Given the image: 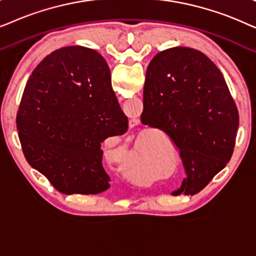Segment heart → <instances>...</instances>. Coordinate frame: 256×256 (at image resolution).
<instances>
[{
	"label": "heart",
	"instance_id": "b5f03b06",
	"mask_svg": "<svg viewBox=\"0 0 256 256\" xmlns=\"http://www.w3.org/2000/svg\"><path fill=\"white\" fill-rule=\"evenodd\" d=\"M118 169L124 172L126 176L132 178V180H146V174H143L142 168V144L138 142L134 148L129 150L127 154L121 156L118 160Z\"/></svg>",
	"mask_w": 256,
	"mask_h": 256
}]
</instances>
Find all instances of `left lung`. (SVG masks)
I'll return each mask as SVG.
<instances>
[{"instance_id": "left-lung-1", "label": "left lung", "mask_w": 256, "mask_h": 256, "mask_svg": "<svg viewBox=\"0 0 256 256\" xmlns=\"http://www.w3.org/2000/svg\"><path fill=\"white\" fill-rule=\"evenodd\" d=\"M143 114L142 124L166 132L180 150L186 176L172 194H198L230 162L239 113L222 73L202 52L176 46L152 58Z\"/></svg>"}]
</instances>
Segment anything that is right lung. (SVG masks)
Here are the masks:
<instances>
[{
  "label": "right lung",
  "mask_w": 256,
  "mask_h": 256,
  "mask_svg": "<svg viewBox=\"0 0 256 256\" xmlns=\"http://www.w3.org/2000/svg\"><path fill=\"white\" fill-rule=\"evenodd\" d=\"M24 156L64 194L110 188L101 142L128 130L99 52L65 46L46 56L24 88L16 118Z\"/></svg>",
  "instance_id": "right-lung-1"
}]
</instances>
